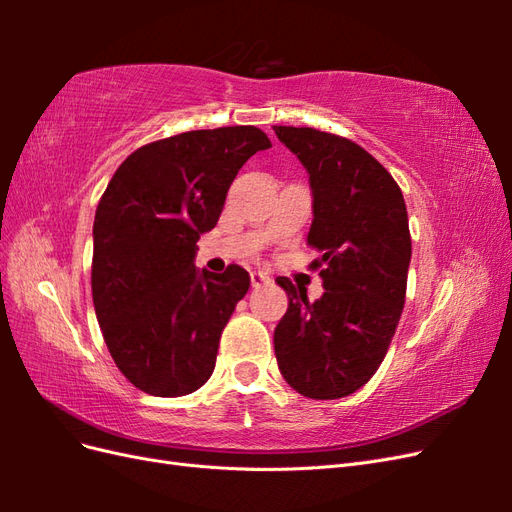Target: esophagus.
I'll return each instance as SVG.
<instances>
[{"label": "esophagus", "mask_w": 512, "mask_h": 512, "mask_svg": "<svg viewBox=\"0 0 512 512\" xmlns=\"http://www.w3.org/2000/svg\"><path fill=\"white\" fill-rule=\"evenodd\" d=\"M250 280H252V288H260L271 282V277L267 273H260V271H252L250 273Z\"/></svg>", "instance_id": "34e87169"}]
</instances>
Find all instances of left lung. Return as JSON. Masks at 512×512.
Listing matches in <instances>:
<instances>
[{"instance_id": "obj_1", "label": "left lung", "mask_w": 512, "mask_h": 512, "mask_svg": "<svg viewBox=\"0 0 512 512\" xmlns=\"http://www.w3.org/2000/svg\"><path fill=\"white\" fill-rule=\"evenodd\" d=\"M301 160L314 192L307 243L322 254L324 294L309 301L288 277V312L275 327L277 365L294 391L339 399L376 374L406 303L412 239L397 181L350 138L273 126Z\"/></svg>"}]
</instances>
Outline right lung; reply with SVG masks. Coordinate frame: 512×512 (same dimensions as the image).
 <instances>
[{
	"label": "right lung",
	"instance_id": "obj_1",
	"mask_svg": "<svg viewBox=\"0 0 512 512\" xmlns=\"http://www.w3.org/2000/svg\"><path fill=\"white\" fill-rule=\"evenodd\" d=\"M269 147L254 126L192 130L136 149L108 181L91 294L106 348L136 389L181 397L211 378L250 273H198L196 241L218 224L239 168Z\"/></svg>",
	"mask_w": 512,
	"mask_h": 512
}]
</instances>
